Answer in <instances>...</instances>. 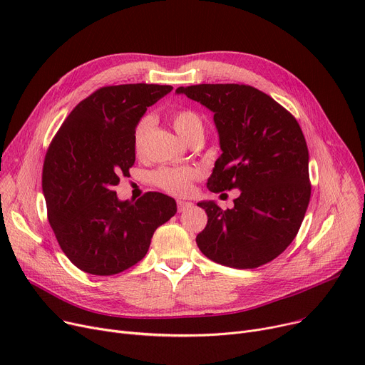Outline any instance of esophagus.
Listing matches in <instances>:
<instances>
[{"label":"esophagus","instance_id":"34e87169","mask_svg":"<svg viewBox=\"0 0 365 365\" xmlns=\"http://www.w3.org/2000/svg\"><path fill=\"white\" fill-rule=\"evenodd\" d=\"M194 204L192 202H189V201H182V200H179L178 201V212L179 213H182V212H186V210H189L190 207H192Z\"/></svg>","mask_w":365,"mask_h":365}]
</instances>
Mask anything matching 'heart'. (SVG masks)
I'll return each instance as SVG.
<instances>
[{
	"instance_id": "heart-1",
	"label": "heart",
	"mask_w": 365,
	"mask_h": 365,
	"mask_svg": "<svg viewBox=\"0 0 365 365\" xmlns=\"http://www.w3.org/2000/svg\"><path fill=\"white\" fill-rule=\"evenodd\" d=\"M171 123L175 127L176 133L185 140H189L194 136L195 133L202 131V121L194 110L182 109L171 115ZM150 120L143 118L138 123L136 128L133 133V146L134 150L140 152L145 140L146 130L149 128ZM198 171L192 167H180V168H173V167H160L152 173V182L157 185L163 190L173 195H185L190 187L194 179H197Z\"/></svg>"
}]
</instances>
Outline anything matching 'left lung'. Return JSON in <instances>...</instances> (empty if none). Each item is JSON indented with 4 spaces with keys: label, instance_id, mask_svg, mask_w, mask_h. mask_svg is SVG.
I'll list each match as a JSON object with an SVG mask.
<instances>
[{
    "label": "left lung",
    "instance_id": "8db88e82",
    "mask_svg": "<svg viewBox=\"0 0 365 365\" xmlns=\"http://www.w3.org/2000/svg\"><path fill=\"white\" fill-rule=\"evenodd\" d=\"M176 93L215 113L222 155L207 187L241 190L227 210L198 202L208 217L197 235L200 250L237 269L274 260L296 238L311 200L309 152L299 123L252 86L198 84Z\"/></svg>",
    "mask_w": 365,
    "mask_h": 365
}]
</instances>
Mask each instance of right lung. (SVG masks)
I'll list each match as a JSON object with an SVG mask.
<instances>
[{
    "mask_svg": "<svg viewBox=\"0 0 365 365\" xmlns=\"http://www.w3.org/2000/svg\"><path fill=\"white\" fill-rule=\"evenodd\" d=\"M171 90L143 83L96 90L48 146L43 167L48 222L66 257L87 274L115 275L140 262L155 229L178 212L164 194L146 192L130 202L113 190L136 160L134 128Z\"/></svg>",
    "mask_w": 365,
    "mask_h": 365,
    "instance_id": "right-lung-1",
    "label": "right lung"
}]
</instances>
